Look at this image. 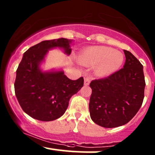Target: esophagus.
<instances>
[{"mask_svg":"<svg viewBox=\"0 0 155 155\" xmlns=\"http://www.w3.org/2000/svg\"><path fill=\"white\" fill-rule=\"evenodd\" d=\"M90 82V79L89 77H85L84 78V84L88 85Z\"/></svg>","mask_w":155,"mask_h":155,"instance_id":"obj_1","label":"esophagus"}]
</instances>
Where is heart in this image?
<instances>
[{
  "mask_svg": "<svg viewBox=\"0 0 155 155\" xmlns=\"http://www.w3.org/2000/svg\"><path fill=\"white\" fill-rule=\"evenodd\" d=\"M79 61L85 65L97 64L96 74L100 76H108L117 71L122 65L124 55L111 47L96 46L87 48L79 55Z\"/></svg>",
  "mask_w": 155,
  "mask_h": 155,
  "instance_id": "obj_1",
  "label": "heart"
}]
</instances>
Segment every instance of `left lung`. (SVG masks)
<instances>
[{
	"mask_svg": "<svg viewBox=\"0 0 155 155\" xmlns=\"http://www.w3.org/2000/svg\"><path fill=\"white\" fill-rule=\"evenodd\" d=\"M124 53L126 59L122 68L90 84V117L104 127L127 124L140 109L144 97L143 65L130 51Z\"/></svg>",
	"mask_w": 155,
	"mask_h": 155,
	"instance_id": "1",
	"label": "left lung"
}]
</instances>
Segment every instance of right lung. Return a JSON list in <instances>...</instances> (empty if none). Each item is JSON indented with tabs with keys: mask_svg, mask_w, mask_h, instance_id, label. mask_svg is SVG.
Masks as SVG:
<instances>
[{
	"mask_svg": "<svg viewBox=\"0 0 155 155\" xmlns=\"http://www.w3.org/2000/svg\"><path fill=\"white\" fill-rule=\"evenodd\" d=\"M71 42L64 38L43 41L24 53L17 70L15 91L21 108L33 119L49 122L59 118L71 97L83 87V77L73 81L63 71L43 73L39 69L48 49L60 47L70 54Z\"/></svg>",
	"mask_w": 155,
	"mask_h": 155,
	"instance_id": "add662e5",
	"label": "right lung"
}]
</instances>
